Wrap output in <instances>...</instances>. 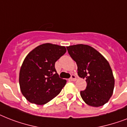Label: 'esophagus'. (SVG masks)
I'll use <instances>...</instances> for the list:
<instances>
[{
  "mask_svg": "<svg viewBox=\"0 0 127 127\" xmlns=\"http://www.w3.org/2000/svg\"><path fill=\"white\" fill-rule=\"evenodd\" d=\"M76 79H77V77H76V76L75 75H71V77L69 78V81H75Z\"/></svg>",
  "mask_w": 127,
  "mask_h": 127,
  "instance_id": "esophagus-1",
  "label": "esophagus"
}]
</instances>
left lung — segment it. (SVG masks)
I'll return each mask as SVG.
<instances>
[{"mask_svg": "<svg viewBox=\"0 0 127 127\" xmlns=\"http://www.w3.org/2000/svg\"><path fill=\"white\" fill-rule=\"evenodd\" d=\"M69 54L77 65V73L86 79V89L81 91L83 101L100 107L109 101L113 94L115 80L109 63L94 48L85 44L67 47Z\"/></svg>", "mask_w": 127, "mask_h": 127, "instance_id": "8db88e82", "label": "left lung"}]
</instances>
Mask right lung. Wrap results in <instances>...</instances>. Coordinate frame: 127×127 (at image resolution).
I'll use <instances>...</instances> for the list:
<instances>
[{"label":"right lung","mask_w":127,"mask_h":127,"mask_svg":"<svg viewBox=\"0 0 127 127\" xmlns=\"http://www.w3.org/2000/svg\"><path fill=\"white\" fill-rule=\"evenodd\" d=\"M66 52L65 46L41 44L29 52L20 71V89L29 102L44 105L55 98L66 84L55 69L56 62Z\"/></svg>","instance_id":"right-lung-1"}]
</instances>
